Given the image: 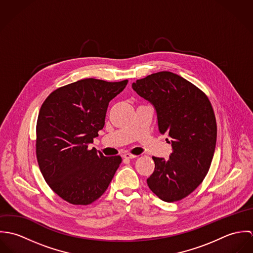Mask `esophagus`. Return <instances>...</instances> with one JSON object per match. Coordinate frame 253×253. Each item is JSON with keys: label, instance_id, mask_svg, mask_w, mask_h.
Returning a JSON list of instances; mask_svg holds the SVG:
<instances>
[{"label": "esophagus", "instance_id": "1", "mask_svg": "<svg viewBox=\"0 0 253 253\" xmlns=\"http://www.w3.org/2000/svg\"><path fill=\"white\" fill-rule=\"evenodd\" d=\"M123 157H124L125 159H134V158H136L137 156H135V155H131V154H129V153H126V154H124V155H123Z\"/></svg>", "mask_w": 253, "mask_h": 253}]
</instances>
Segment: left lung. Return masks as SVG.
Returning <instances> with one entry per match:
<instances>
[{
    "mask_svg": "<svg viewBox=\"0 0 253 253\" xmlns=\"http://www.w3.org/2000/svg\"><path fill=\"white\" fill-rule=\"evenodd\" d=\"M157 111L161 133L171 138L169 160L153 157L155 170L147 179L162 201H180L207 176L216 145V119L207 94L174 73L163 71L132 84Z\"/></svg>",
    "mask_w": 253,
    "mask_h": 253,
    "instance_id": "left-lung-1",
    "label": "left lung"
}]
</instances>
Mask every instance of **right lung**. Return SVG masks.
I'll list each match as a JSON object with an SVG mask.
<instances>
[{"label":"right lung","mask_w":253,"mask_h":253,"mask_svg":"<svg viewBox=\"0 0 253 253\" xmlns=\"http://www.w3.org/2000/svg\"><path fill=\"white\" fill-rule=\"evenodd\" d=\"M127 82L84 79L52 91L40 109L38 165L50 189L69 204L98 200L122 163L120 156L105 157L88 144L104 126L109 102Z\"/></svg>","instance_id":"add662e5"}]
</instances>
